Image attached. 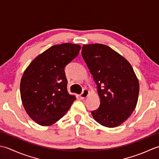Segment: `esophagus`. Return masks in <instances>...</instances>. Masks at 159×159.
<instances>
[{
  "instance_id": "esophagus-1",
  "label": "esophagus",
  "mask_w": 159,
  "mask_h": 159,
  "mask_svg": "<svg viewBox=\"0 0 159 159\" xmlns=\"http://www.w3.org/2000/svg\"><path fill=\"white\" fill-rule=\"evenodd\" d=\"M89 91L87 89H84V90H83V92L80 94V98L81 99H84V98H87V96L89 95Z\"/></svg>"
}]
</instances>
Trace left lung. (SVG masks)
I'll use <instances>...</instances> for the list:
<instances>
[{
  "label": "left lung",
  "mask_w": 159,
  "mask_h": 159,
  "mask_svg": "<svg viewBox=\"0 0 159 159\" xmlns=\"http://www.w3.org/2000/svg\"><path fill=\"white\" fill-rule=\"evenodd\" d=\"M82 56L98 87L99 108L95 120L108 128L123 124L137 106L139 80L129 61L108 46L84 44Z\"/></svg>",
  "instance_id": "left-lung-1"
}]
</instances>
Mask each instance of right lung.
<instances>
[{
    "mask_svg": "<svg viewBox=\"0 0 159 159\" xmlns=\"http://www.w3.org/2000/svg\"><path fill=\"white\" fill-rule=\"evenodd\" d=\"M80 49L79 44L54 45L35 57L25 70L20 86L21 100L28 115L39 125L55 124L76 99L68 93L64 68Z\"/></svg>",
    "mask_w": 159,
    "mask_h": 159,
    "instance_id": "add662e5",
    "label": "right lung"
}]
</instances>
